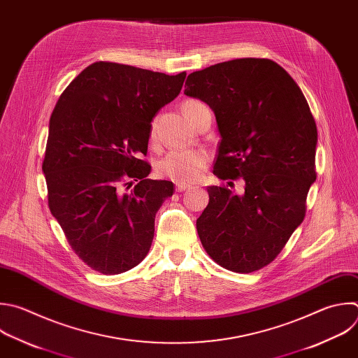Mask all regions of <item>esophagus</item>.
<instances>
[{
	"mask_svg": "<svg viewBox=\"0 0 358 358\" xmlns=\"http://www.w3.org/2000/svg\"><path fill=\"white\" fill-rule=\"evenodd\" d=\"M189 188H191V185L185 184V182H177L176 184V191H178V192H184V191H187Z\"/></svg>",
	"mask_w": 358,
	"mask_h": 358,
	"instance_id": "1",
	"label": "esophagus"
}]
</instances>
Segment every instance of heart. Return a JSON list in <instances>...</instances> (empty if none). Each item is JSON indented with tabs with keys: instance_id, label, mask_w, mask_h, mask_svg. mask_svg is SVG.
Returning <instances> with one entry per match:
<instances>
[{
	"instance_id": "heart-1",
	"label": "heart",
	"mask_w": 358,
	"mask_h": 358,
	"mask_svg": "<svg viewBox=\"0 0 358 358\" xmlns=\"http://www.w3.org/2000/svg\"><path fill=\"white\" fill-rule=\"evenodd\" d=\"M202 102L196 99H187L182 102L181 108L185 116L191 121V115L195 108ZM150 139H155V127L150 129ZM209 155L205 150H171L156 164V171L160 177L177 181V182H191L195 181L203 169L206 167Z\"/></svg>"
}]
</instances>
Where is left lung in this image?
<instances>
[{
	"label": "left lung",
	"instance_id": "8db88e82",
	"mask_svg": "<svg viewBox=\"0 0 358 358\" xmlns=\"http://www.w3.org/2000/svg\"><path fill=\"white\" fill-rule=\"evenodd\" d=\"M184 94L206 102L220 143L213 174L245 180V194L208 187L196 219L210 259L233 273H253L284 249L306 212L316 180L317 129L294 78L270 59L245 57L194 71ZM230 184V182H229Z\"/></svg>",
	"mask_w": 358,
	"mask_h": 358
}]
</instances>
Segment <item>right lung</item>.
I'll return each mask as SVG.
<instances>
[{
  "label": "right lung",
  "instance_id": "1",
  "mask_svg": "<svg viewBox=\"0 0 358 358\" xmlns=\"http://www.w3.org/2000/svg\"><path fill=\"white\" fill-rule=\"evenodd\" d=\"M185 76L96 62L53 109L42 164L49 209L76 255L101 274L125 273L150 250L156 213L174 185L148 178L152 166L139 156Z\"/></svg>",
  "mask_w": 358,
  "mask_h": 358
}]
</instances>
